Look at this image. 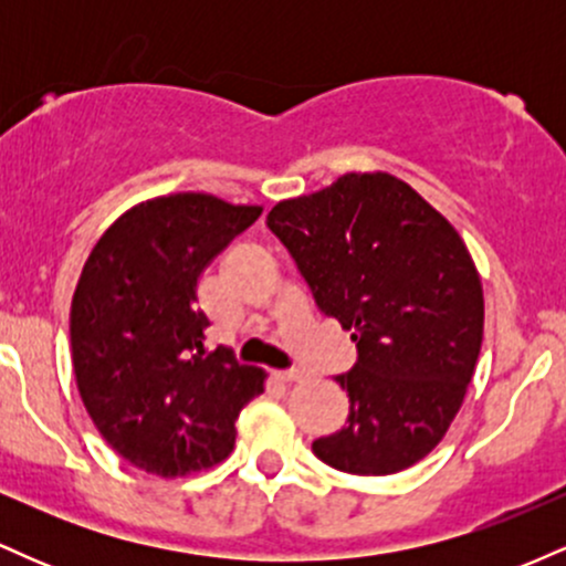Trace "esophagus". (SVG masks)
Here are the masks:
<instances>
[{"instance_id": "34e87169", "label": "esophagus", "mask_w": 566, "mask_h": 566, "mask_svg": "<svg viewBox=\"0 0 566 566\" xmlns=\"http://www.w3.org/2000/svg\"><path fill=\"white\" fill-rule=\"evenodd\" d=\"M303 378H305L303 369H282V373H276V380H282V382H297Z\"/></svg>"}]
</instances>
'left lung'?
Segmentation results:
<instances>
[{
  "label": "left lung",
  "mask_w": 566,
  "mask_h": 566,
  "mask_svg": "<svg viewBox=\"0 0 566 566\" xmlns=\"http://www.w3.org/2000/svg\"><path fill=\"white\" fill-rule=\"evenodd\" d=\"M265 223L356 343V365L335 375L346 426L311 450L356 476L423 460L463 405L484 335L482 279L460 233L388 172H348L279 201Z\"/></svg>",
  "instance_id": "obj_1"
}]
</instances>
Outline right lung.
Returning <instances> with one entry per match:
<instances>
[{"label":"right lung","mask_w":566,"mask_h":566,"mask_svg":"<svg viewBox=\"0 0 566 566\" xmlns=\"http://www.w3.org/2000/svg\"><path fill=\"white\" fill-rule=\"evenodd\" d=\"M263 207L170 193L133 207L97 239L71 301V359L90 418L127 463L161 479L212 469L265 373L205 350L197 308L207 263Z\"/></svg>","instance_id":"1"}]
</instances>
